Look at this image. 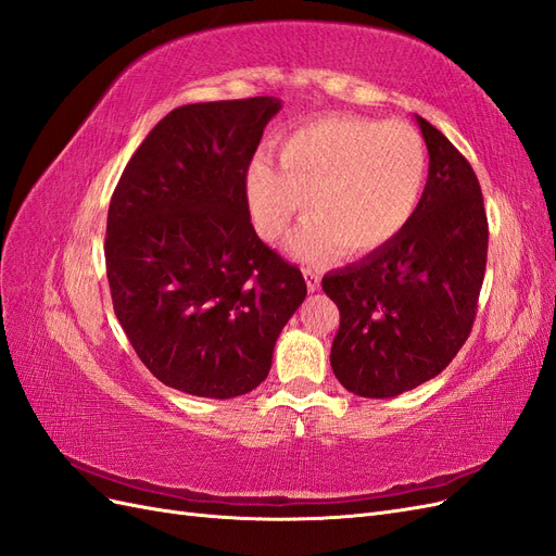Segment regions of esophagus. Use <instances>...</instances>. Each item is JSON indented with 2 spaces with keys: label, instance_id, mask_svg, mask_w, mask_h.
<instances>
[{
  "label": "esophagus",
  "instance_id": "obj_1",
  "mask_svg": "<svg viewBox=\"0 0 556 556\" xmlns=\"http://www.w3.org/2000/svg\"><path fill=\"white\" fill-rule=\"evenodd\" d=\"M304 278L308 285V292H317L319 290V274L313 271V268H304Z\"/></svg>",
  "mask_w": 556,
  "mask_h": 556
}]
</instances>
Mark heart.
Listing matches in <instances>:
<instances>
[{"mask_svg":"<svg viewBox=\"0 0 556 556\" xmlns=\"http://www.w3.org/2000/svg\"><path fill=\"white\" fill-rule=\"evenodd\" d=\"M429 174L425 141L408 125L323 117L280 143V164L252 157L245 172L250 217L264 241H280L311 204L292 252L323 262L343 245L368 255L406 229Z\"/></svg>","mask_w":556,"mask_h":556,"instance_id":"1","label":"heart"}]
</instances>
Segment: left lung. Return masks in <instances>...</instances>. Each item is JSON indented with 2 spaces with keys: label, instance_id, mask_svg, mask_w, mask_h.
I'll list each match as a JSON object with an SVG mask.
<instances>
[{
  "label": "left lung",
  "instance_id": "8db88e82",
  "mask_svg": "<svg viewBox=\"0 0 556 556\" xmlns=\"http://www.w3.org/2000/svg\"><path fill=\"white\" fill-rule=\"evenodd\" d=\"M429 150L422 201L394 241L323 278L341 311L333 376L390 399L439 376L473 327L486 264L480 182L443 134L415 115Z\"/></svg>",
  "mask_w": 556,
  "mask_h": 556
}]
</instances>
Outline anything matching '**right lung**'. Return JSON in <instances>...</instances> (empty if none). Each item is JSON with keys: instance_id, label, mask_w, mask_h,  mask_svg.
Segmentation results:
<instances>
[{"instance_id": "1", "label": "right lung", "mask_w": 556, "mask_h": 556, "mask_svg": "<svg viewBox=\"0 0 556 556\" xmlns=\"http://www.w3.org/2000/svg\"><path fill=\"white\" fill-rule=\"evenodd\" d=\"M276 97L174 109L131 155L106 223L117 323L160 382L233 399L268 376L306 299L299 268L260 241L245 172Z\"/></svg>"}]
</instances>
